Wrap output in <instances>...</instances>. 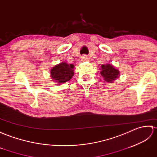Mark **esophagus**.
I'll list each match as a JSON object with an SVG mask.
<instances>
[{
    "label": "esophagus",
    "instance_id": "34e87169",
    "mask_svg": "<svg viewBox=\"0 0 157 157\" xmlns=\"http://www.w3.org/2000/svg\"><path fill=\"white\" fill-rule=\"evenodd\" d=\"M81 60H82V62H86L89 60V58H88V56H86V55H83L81 57Z\"/></svg>",
    "mask_w": 157,
    "mask_h": 157
}]
</instances>
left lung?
Instances as JSON below:
<instances>
[{"instance_id":"1","label":"left lung","mask_w":157,"mask_h":157,"mask_svg":"<svg viewBox=\"0 0 157 157\" xmlns=\"http://www.w3.org/2000/svg\"><path fill=\"white\" fill-rule=\"evenodd\" d=\"M100 74L106 82H113L119 77L120 72L119 70L115 68L112 64H106L101 65Z\"/></svg>"}]
</instances>
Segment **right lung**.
<instances>
[{"label":"right lung","mask_w":157,"mask_h":157,"mask_svg":"<svg viewBox=\"0 0 157 157\" xmlns=\"http://www.w3.org/2000/svg\"><path fill=\"white\" fill-rule=\"evenodd\" d=\"M75 66L65 62H60L50 70V76L55 83L58 85L66 83L74 76Z\"/></svg>","instance_id":"1"}]
</instances>
